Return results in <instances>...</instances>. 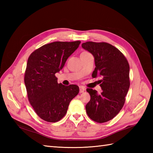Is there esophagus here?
Masks as SVG:
<instances>
[{"instance_id": "34e87169", "label": "esophagus", "mask_w": 153, "mask_h": 153, "mask_svg": "<svg viewBox=\"0 0 153 153\" xmlns=\"http://www.w3.org/2000/svg\"><path fill=\"white\" fill-rule=\"evenodd\" d=\"M85 91V89L83 87H82V86L79 87V92L80 93H83L84 91Z\"/></svg>"}]
</instances>
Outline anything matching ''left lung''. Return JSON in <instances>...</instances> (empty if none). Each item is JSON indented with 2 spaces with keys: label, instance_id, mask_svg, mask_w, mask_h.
<instances>
[{
  "label": "left lung",
  "instance_id": "left-lung-1",
  "mask_svg": "<svg viewBox=\"0 0 153 153\" xmlns=\"http://www.w3.org/2000/svg\"><path fill=\"white\" fill-rule=\"evenodd\" d=\"M82 47L95 58L96 67L92 77H102L101 93L87 89L91 99L85 106L86 112L93 121L106 122L114 118L124 105L130 85L129 65L124 55L109 43L88 41Z\"/></svg>",
  "mask_w": 153,
  "mask_h": 153
}]
</instances>
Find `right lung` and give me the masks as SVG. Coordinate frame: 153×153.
<instances>
[{"instance_id": "add662e5", "label": "right lung", "mask_w": 153, "mask_h": 153, "mask_svg": "<svg viewBox=\"0 0 153 153\" xmlns=\"http://www.w3.org/2000/svg\"><path fill=\"white\" fill-rule=\"evenodd\" d=\"M80 43L53 42L37 48L28 58L24 75L27 98L35 113L45 121L60 120L71 100L79 93L76 85L58 83L55 74L62 69Z\"/></svg>"}]
</instances>
